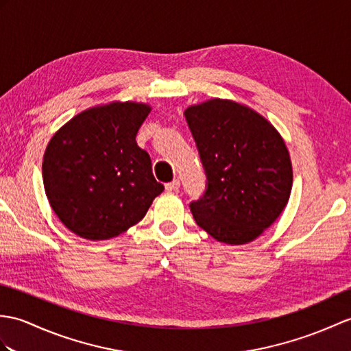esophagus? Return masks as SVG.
<instances>
[{
  "label": "esophagus",
  "instance_id": "esophagus-1",
  "mask_svg": "<svg viewBox=\"0 0 351 351\" xmlns=\"http://www.w3.org/2000/svg\"><path fill=\"white\" fill-rule=\"evenodd\" d=\"M179 185H181V182H179V179H173L172 182H167L166 184V190L167 191H178L179 190Z\"/></svg>",
  "mask_w": 351,
  "mask_h": 351
}]
</instances>
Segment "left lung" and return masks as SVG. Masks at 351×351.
<instances>
[{"label":"left lung","instance_id":"8db88e82","mask_svg":"<svg viewBox=\"0 0 351 351\" xmlns=\"http://www.w3.org/2000/svg\"><path fill=\"white\" fill-rule=\"evenodd\" d=\"M206 175V189L190 202L203 230L241 245L262 234L286 208L293 172L278 132L247 106L214 99L185 110Z\"/></svg>","mask_w":351,"mask_h":351}]
</instances>
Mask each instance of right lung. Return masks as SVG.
<instances>
[{"label": "right lung", "mask_w": 351, "mask_h": 351, "mask_svg": "<svg viewBox=\"0 0 351 351\" xmlns=\"http://www.w3.org/2000/svg\"><path fill=\"white\" fill-rule=\"evenodd\" d=\"M149 112L141 103L100 106L79 113L51 138L45 190L73 233L91 241L124 233L165 190L152 175L149 154L136 142Z\"/></svg>", "instance_id": "add662e5"}]
</instances>
